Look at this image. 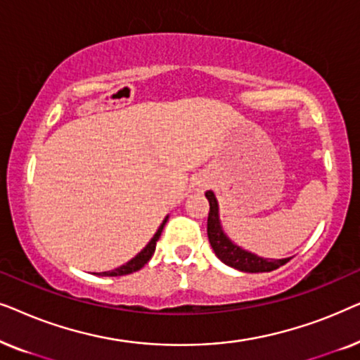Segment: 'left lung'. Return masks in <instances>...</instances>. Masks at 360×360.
Returning a JSON list of instances; mask_svg holds the SVG:
<instances>
[{"label":"left lung","instance_id":"left-lung-1","mask_svg":"<svg viewBox=\"0 0 360 360\" xmlns=\"http://www.w3.org/2000/svg\"><path fill=\"white\" fill-rule=\"evenodd\" d=\"M206 198L210 201V213H208V239L211 248H213L216 257L221 262H224L229 267L240 272L248 274H259V272H272V270L282 267L288 262L292 257L285 259H265L260 257L257 254L249 252L240 248V245L234 244L233 240L228 238V234L223 231L219 219V206L218 200H216L214 193L208 190L205 193Z\"/></svg>","mask_w":360,"mask_h":360}]
</instances>
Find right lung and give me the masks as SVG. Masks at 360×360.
<instances>
[{
  "mask_svg": "<svg viewBox=\"0 0 360 360\" xmlns=\"http://www.w3.org/2000/svg\"><path fill=\"white\" fill-rule=\"evenodd\" d=\"M167 219H169V216H165V219L162 221V224L159 226V229H157V233L154 234V238L149 240V244L146 245L144 249L141 250L139 254L136 255V257H132L129 262H126L124 265H121V267H117L115 270H108V272H101L100 275L101 277H120V275H127V274H132V272H137V270H141L144 265L149 262L152 255L155 252V245H157V240H159L160 234H162V229H164V226L167 223Z\"/></svg>",
  "mask_w": 360,
  "mask_h": 360,
  "instance_id": "right-lung-1",
  "label": "right lung"
}]
</instances>
